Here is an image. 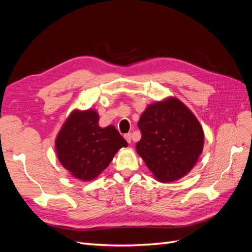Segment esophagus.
Wrapping results in <instances>:
<instances>
[{
    "label": "esophagus",
    "mask_w": 252,
    "mask_h": 252,
    "mask_svg": "<svg viewBox=\"0 0 252 252\" xmlns=\"http://www.w3.org/2000/svg\"><path fill=\"white\" fill-rule=\"evenodd\" d=\"M124 138H125V140L127 141V143H129V144L131 143V138H132L131 133H126V134L124 135Z\"/></svg>",
    "instance_id": "obj_1"
}]
</instances>
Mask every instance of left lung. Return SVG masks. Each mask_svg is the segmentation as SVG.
Returning a JSON list of instances; mask_svg holds the SVG:
<instances>
[{
  "label": "left lung",
  "mask_w": 252,
  "mask_h": 252,
  "mask_svg": "<svg viewBox=\"0 0 252 252\" xmlns=\"http://www.w3.org/2000/svg\"><path fill=\"white\" fill-rule=\"evenodd\" d=\"M136 151L159 182H173L192 169L202 154L204 133L199 121L177 98L148 106L138 124Z\"/></svg>",
  "instance_id": "left-lung-1"
}]
</instances>
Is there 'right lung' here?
Listing matches in <instances>:
<instances>
[{
  "label": "right lung",
  "mask_w": 252,
  "mask_h": 252,
  "mask_svg": "<svg viewBox=\"0 0 252 252\" xmlns=\"http://www.w3.org/2000/svg\"><path fill=\"white\" fill-rule=\"evenodd\" d=\"M127 142L114 126H98L94 110L74 111L65 122L56 141L59 161L74 178L90 181L112 161Z\"/></svg>",
  "instance_id": "add662e5"
}]
</instances>
